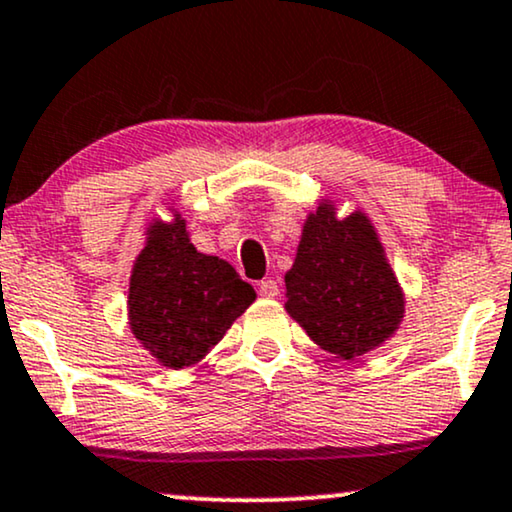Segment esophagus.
Here are the masks:
<instances>
[{
  "label": "esophagus",
  "mask_w": 512,
  "mask_h": 512,
  "mask_svg": "<svg viewBox=\"0 0 512 512\" xmlns=\"http://www.w3.org/2000/svg\"><path fill=\"white\" fill-rule=\"evenodd\" d=\"M258 294L263 296V299H275L277 294H280V285H277L275 280H261L258 282Z\"/></svg>",
  "instance_id": "1"
}]
</instances>
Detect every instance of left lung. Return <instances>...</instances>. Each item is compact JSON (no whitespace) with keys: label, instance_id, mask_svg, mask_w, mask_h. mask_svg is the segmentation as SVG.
Masks as SVG:
<instances>
[{"label":"left lung","instance_id":"left-lung-1","mask_svg":"<svg viewBox=\"0 0 512 512\" xmlns=\"http://www.w3.org/2000/svg\"><path fill=\"white\" fill-rule=\"evenodd\" d=\"M285 287V311L342 361L389 342L406 313L399 277L368 213L356 208L339 218L327 197L306 216Z\"/></svg>","mask_w":512,"mask_h":512}]
</instances>
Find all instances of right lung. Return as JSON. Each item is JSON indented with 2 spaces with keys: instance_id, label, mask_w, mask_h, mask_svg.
<instances>
[{
  "instance_id": "1",
  "label": "right lung",
  "mask_w": 512,
  "mask_h": 512,
  "mask_svg": "<svg viewBox=\"0 0 512 512\" xmlns=\"http://www.w3.org/2000/svg\"><path fill=\"white\" fill-rule=\"evenodd\" d=\"M168 211L170 220H149L132 263L128 325L154 361L182 370L225 337L256 292L223 258L197 251L185 218L173 206Z\"/></svg>"
}]
</instances>
